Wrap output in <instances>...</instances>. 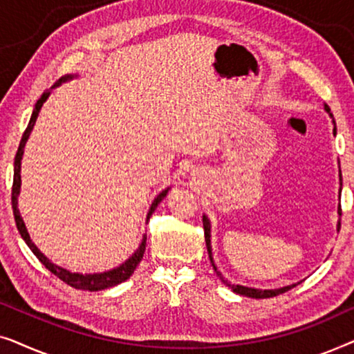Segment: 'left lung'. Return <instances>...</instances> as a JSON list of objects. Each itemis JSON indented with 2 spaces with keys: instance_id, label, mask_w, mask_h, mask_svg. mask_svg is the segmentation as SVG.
I'll use <instances>...</instances> for the list:
<instances>
[{
  "instance_id": "obj_1",
  "label": "left lung",
  "mask_w": 354,
  "mask_h": 354,
  "mask_svg": "<svg viewBox=\"0 0 354 354\" xmlns=\"http://www.w3.org/2000/svg\"><path fill=\"white\" fill-rule=\"evenodd\" d=\"M326 111L328 114L332 115L330 113V108L326 104ZM333 118V115H332ZM335 124V122H333ZM333 133H335V129H333ZM340 216H342V209H340ZM203 227H205V240H206V246H207V253H209V259H211V264L212 268H214L216 274L219 275L222 282H224L227 287H230L232 290H234L235 293L239 295H243V297H250V298H272V297H277V295H282L285 292H288L290 288L297 287V283L295 285H288V287H283V288H277V290H258V288H248V287H243V285H232L230 282H227V280H224V277H222L221 272H217V268L214 266V261H212V256H211V239H209V232H211V225H209V221H207L206 216H203ZM338 230H340V222H338Z\"/></svg>"
}]
</instances>
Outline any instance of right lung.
<instances>
[{"instance_id":"1","label":"right lung","mask_w":354,"mask_h":354,"mask_svg":"<svg viewBox=\"0 0 354 354\" xmlns=\"http://www.w3.org/2000/svg\"><path fill=\"white\" fill-rule=\"evenodd\" d=\"M66 79H72V77H66ZM48 96H50V91L45 90V91H43V95L40 96V100L37 101L35 108H33L30 122H28L26 132H24V135H22V140H21V143H19L16 158H14V180H12V193H11L14 219H16V225H17L19 234H21L22 239L26 240L28 248L33 251V254H35L37 258L40 259V263L45 266V268L50 270L51 274H55L56 277H59L62 280V282H66L67 285H71V287H74L77 290H90V292H98V290H104V288L114 287V285H118V283L125 282V280H127L130 275L133 274L135 268H137V266L140 264V261H142V258H143L145 248H147V236H145V239L142 240V245H140V248L137 251H135V254L132 256V258H129L122 266H119L118 269L108 270V272H103V274H85V275L84 274L69 272V270H66V269L59 268V266L53 264L51 261L48 259L46 256L37 248L35 245H33V241L30 240V235H28V232L26 229V224H24V221L21 217V212H19V209H17V196H19V190H21V159H22L24 147H26L28 135H30L33 125H35V122H37L38 113H40L41 106L46 101ZM167 192H169V188H167V190H164L162 193H159L156 200L153 201V205H151V207H149V212H148V219H149V216H151L154 212V209H156L159 203L162 201V198L167 195Z\"/></svg>"}]
</instances>
